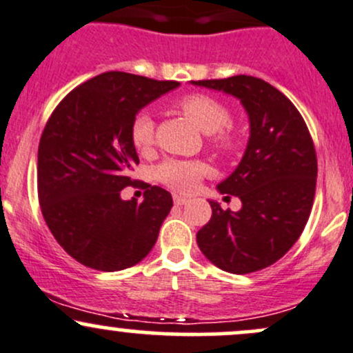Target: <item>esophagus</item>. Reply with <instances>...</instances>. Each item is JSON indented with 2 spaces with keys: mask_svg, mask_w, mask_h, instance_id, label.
<instances>
[{
  "mask_svg": "<svg viewBox=\"0 0 353 353\" xmlns=\"http://www.w3.org/2000/svg\"><path fill=\"white\" fill-rule=\"evenodd\" d=\"M174 203H176L177 206H183V204L188 203V197L179 196V194H174Z\"/></svg>",
  "mask_w": 353,
  "mask_h": 353,
  "instance_id": "1",
  "label": "esophagus"
}]
</instances>
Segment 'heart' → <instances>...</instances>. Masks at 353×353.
Masks as SVG:
<instances>
[{
    "label": "heart",
    "mask_w": 353,
    "mask_h": 353,
    "mask_svg": "<svg viewBox=\"0 0 353 353\" xmlns=\"http://www.w3.org/2000/svg\"><path fill=\"white\" fill-rule=\"evenodd\" d=\"M181 110L196 123L197 129L211 135V144L224 152H233L238 147V135L228 123L231 110L214 97L206 94L184 95L177 102ZM156 137V122L149 112L142 110L130 123V141L139 152H147ZM208 172V165L199 161L165 159L156 169L157 181L177 192H191L201 176Z\"/></svg>",
    "instance_id": "1"
}]
</instances>
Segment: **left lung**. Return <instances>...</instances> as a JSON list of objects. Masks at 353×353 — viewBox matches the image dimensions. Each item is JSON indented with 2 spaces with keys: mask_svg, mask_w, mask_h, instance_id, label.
<instances>
[{
  "mask_svg": "<svg viewBox=\"0 0 353 353\" xmlns=\"http://www.w3.org/2000/svg\"><path fill=\"white\" fill-rule=\"evenodd\" d=\"M239 99L250 141L234 172L218 184L241 209L209 201L212 216L197 246L212 265L234 274L263 270L285 256L303 233L316 188V152L296 107L278 88L250 75L192 82Z\"/></svg>",
  "mask_w": 353,
  "mask_h": 353,
  "instance_id": "8db88e82",
  "label": "left lung"
}]
</instances>
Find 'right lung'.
<instances>
[{
	"instance_id": "add662e5",
	"label": "right lung",
	"mask_w": 353,
	"mask_h": 353,
	"mask_svg": "<svg viewBox=\"0 0 353 353\" xmlns=\"http://www.w3.org/2000/svg\"><path fill=\"white\" fill-rule=\"evenodd\" d=\"M125 72H105L73 88L46 122L38 145V199L58 245L82 265L120 271L157 241L172 196L149 185L144 201H123L139 156L130 123L142 107L179 87Z\"/></svg>"
}]
</instances>
